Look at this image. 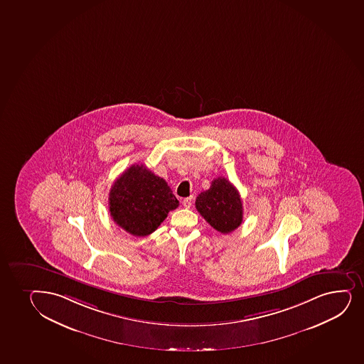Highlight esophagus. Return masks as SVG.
Listing matches in <instances>:
<instances>
[{
	"mask_svg": "<svg viewBox=\"0 0 364 364\" xmlns=\"http://www.w3.org/2000/svg\"><path fill=\"white\" fill-rule=\"evenodd\" d=\"M183 205H184L185 208H190L192 205V197L185 198V200H183Z\"/></svg>",
	"mask_w": 364,
	"mask_h": 364,
	"instance_id": "34e87169",
	"label": "esophagus"
}]
</instances>
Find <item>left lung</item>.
Segmentation results:
<instances>
[{
  "label": "left lung",
  "instance_id": "left-lung-1",
  "mask_svg": "<svg viewBox=\"0 0 364 364\" xmlns=\"http://www.w3.org/2000/svg\"><path fill=\"white\" fill-rule=\"evenodd\" d=\"M195 205L205 221L221 233L232 232L243 220V205L237 188L221 176L213 180L208 190L200 192Z\"/></svg>",
  "mask_w": 364,
  "mask_h": 364
}]
</instances>
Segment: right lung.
I'll list each match as a JSON object with an SVG mask.
<instances>
[{
	"mask_svg": "<svg viewBox=\"0 0 364 364\" xmlns=\"http://www.w3.org/2000/svg\"><path fill=\"white\" fill-rule=\"evenodd\" d=\"M179 205L164 178L133 164L111 186L109 209L114 223L136 237L154 232Z\"/></svg>",
	"mask_w": 364,
	"mask_h": 364,
	"instance_id": "1",
	"label": "right lung"
}]
</instances>
